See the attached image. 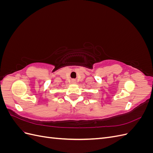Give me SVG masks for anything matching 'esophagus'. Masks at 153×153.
<instances>
[{"mask_svg":"<svg viewBox=\"0 0 153 153\" xmlns=\"http://www.w3.org/2000/svg\"><path fill=\"white\" fill-rule=\"evenodd\" d=\"M71 82H72V84H76V80L73 79V80H71Z\"/></svg>","mask_w":153,"mask_h":153,"instance_id":"1","label":"esophagus"}]
</instances>
